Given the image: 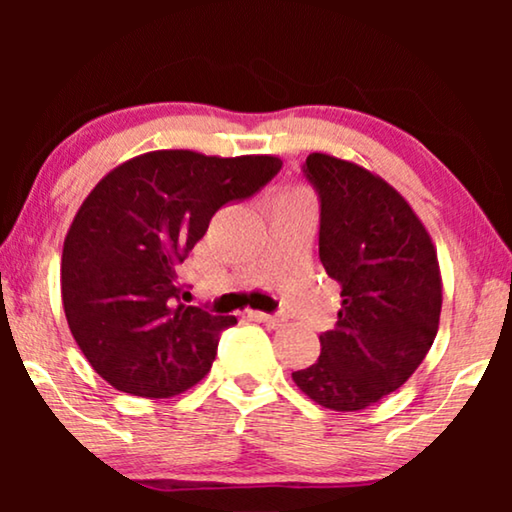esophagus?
<instances>
[{"label":"esophagus","mask_w":512,"mask_h":512,"mask_svg":"<svg viewBox=\"0 0 512 512\" xmlns=\"http://www.w3.org/2000/svg\"><path fill=\"white\" fill-rule=\"evenodd\" d=\"M249 317L254 321H261L268 328H279L284 324L282 317H275V314H265V312H249Z\"/></svg>","instance_id":"esophagus-1"}]
</instances>
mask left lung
Listing matches in <instances>:
<instances>
[{"instance_id": "left-lung-1", "label": "left lung", "mask_w": 512, "mask_h": 512, "mask_svg": "<svg viewBox=\"0 0 512 512\" xmlns=\"http://www.w3.org/2000/svg\"><path fill=\"white\" fill-rule=\"evenodd\" d=\"M305 174L319 191V258L340 284L333 331L293 382L328 410L356 412L396 391L436 340L443 279L429 230L380 174L310 153Z\"/></svg>"}]
</instances>
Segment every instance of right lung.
<instances>
[{"label":"right lung","instance_id":"add662e5","mask_svg":"<svg viewBox=\"0 0 512 512\" xmlns=\"http://www.w3.org/2000/svg\"><path fill=\"white\" fill-rule=\"evenodd\" d=\"M279 167L277 156L163 149L97 181L67 230L60 289L69 331L102 380L170 398L209 373L237 319L179 303L177 268L223 205L251 198Z\"/></svg>","mask_w":512,"mask_h":512}]
</instances>
